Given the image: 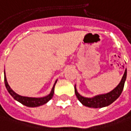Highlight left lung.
Listing matches in <instances>:
<instances>
[{
  "mask_svg": "<svg viewBox=\"0 0 131 131\" xmlns=\"http://www.w3.org/2000/svg\"><path fill=\"white\" fill-rule=\"evenodd\" d=\"M126 78H127V69H125L124 75L119 84L111 92L104 94H99L90 98L84 97L79 93L75 85V93L77 99L79 100V102L86 107H92V108H101V107H107L112 104L113 102H115L120 96L124 88Z\"/></svg>",
  "mask_w": 131,
  "mask_h": 131,
  "instance_id": "8db88e82",
  "label": "left lung"
}]
</instances>
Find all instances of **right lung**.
<instances>
[{"instance_id":"obj_1","label":"right lung","mask_w":131,"mask_h":131,"mask_svg":"<svg viewBox=\"0 0 131 131\" xmlns=\"http://www.w3.org/2000/svg\"><path fill=\"white\" fill-rule=\"evenodd\" d=\"M4 82H5V86L6 88L8 90L9 93L14 98L15 100L18 101V102L21 103L22 104L29 107H38L43 104L47 103L50 99L52 98L53 94H54V88H55V85L57 82V80L55 81V84L52 87V88L50 91V94L43 97H40V98H35V97H27V96H20L19 94L16 93L13 90H12L10 86L9 85L7 80H6V77L5 75V71H4Z\"/></svg>"}]
</instances>
